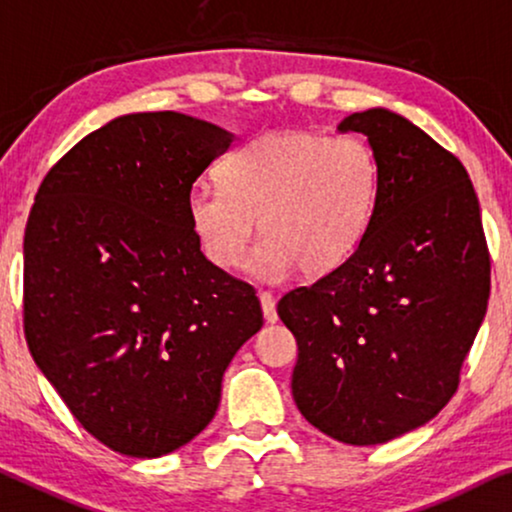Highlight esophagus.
Returning a JSON list of instances; mask_svg holds the SVG:
<instances>
[{"instance_id":"esophagus-1","label":"esophagus","mask_w":512,"mask_h":512,"mask_svg":"<svg viewBox=\"0 0 512 512\" xmlns=\"http://www.w3.org/2000/svg\"><path fill=\"white\" fill-rule=\"evenodd\" d=\"M260 302H262L264 320H267V323H276L278 313H276V299H274V295H271L269 290H262L260 292Z\"/></svg>"}]
</instances>
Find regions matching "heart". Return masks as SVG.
<instances>
[{"label": "heart", "mask_w": 512, "mask_h": 512, "mask_svg": "<svg viewBox=\"0 0 512 512\" xmlns=\"http://www.w3.org/2000/svg\"><path fill=\"white\" fill-rule=\"evenodd\" d=\"M222 189L196 185L187 213L215 267L236 269L260 222L267 238L250 260L276 281L299 269L320 278L344 267L363 245L379 199L381 170L358 135L264 133L220 163Z\"/></svg>", "instance_id": "heart-1"}]
</instances>
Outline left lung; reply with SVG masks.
Returning a JSON list of instances; mask_svg holds the SVG:
<instances>
[{
  "mask_svg": "<svg viewBox=\"0 0 512 512\" xmlns=\"http://www.w3.org/2000/svg\"><path fill=\"white\" fill-rule=\"evenodd\" d=\"M381 170L356 255L278 316L297 339L292 395L304 419L346 445H381L424 426L459 388L487 311L492 260L463 163L388 109L346 117Z\"/></svg>",
  "mask_w": 512,
  "mask_h": 512,
  "instance_id": "left-lung-1",
  "label": "left lung"
}]
</instances>
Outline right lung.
<instances>
[{
  "label": "right lung",
  "mask_w": 512,
  "mask_h": 512,
  "mask_svg": "<svg viewBox=\"0 0 512 512\" xmlns=\"http://www.w3.org/2000/svg\"><path fill=\"white\" fill-rule=\"evenodd\" d=\"M231 140L187 114H126L46 173L27 217V349L119 454L154 459L196 438L231 358L264 325L255 288L206 260L187 213Z\"/></svg>",
  "instance_id": "right-lung-1"
}]
</instances>
